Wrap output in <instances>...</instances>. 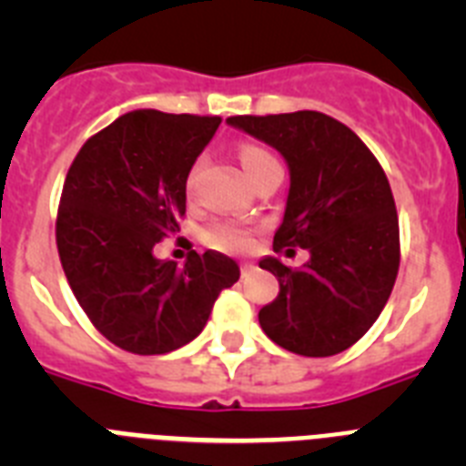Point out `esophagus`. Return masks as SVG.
<instances>
[{"instance_id": "esophagus-1", "label": "esophagus", "mask_w": 466, "mask_h": 466, "mask_svg": "<svg viewBox=\"0 0 466 466\" xmlns=\"http://www.w3.org/2000/svg\"><path fill=\"white\" fill-rule=\"evenodd\" d=\"M254 270V263H240V273H242V278H245V275H249Z\"/></svg>"}]
</instances>
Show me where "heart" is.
<instances>
[{
	"label": "heart",
	"mask_w": 466,
	"mask_h": 466,
	"mask_svg": "<svg viewBox=\"0 0 466 466\" xmlns=\"http://www.w3.org/2000/svg\"><path fill=\"white\" fill-rule=\"evenodd\" d=\"M238 156H240V163H242V167H245V172L249 179H254L258 172L278 163L270 151H266L263 147H257V144H245V147H240ZM196 175H198V167H193L187 177V191L188 193H193ZM205 240H208L212 247L228 249V252H245V249H249V247H252V236H249V230L240 228V226H236V224L209 226L208 233H205Z\"/></svg>",
	"instance_id": "heart-1"
}]
</instances>
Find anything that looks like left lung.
Returning a JSON list of instances; mask_svg holds the SVG:
<instances>
[{"label":"left lung","instance_id":"1","mask_svg":"<svg viewBox=\"0 0 466 466\" xmlns=\"http://www.w3.org/2000/svg\"><path fill=\"white\" fill-rule=\"evenodd\" d=\"M228 123L275 147L289 166L273 249L310 252L303 268L273 257L258 263L279 282L278 299L258 310L261 329L294 355H339L373 327L399 273V219L385 170L345 123L322 111Z\"/></svg>","mask_w":466,"mask_h":466}]
</instances>
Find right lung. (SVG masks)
<instances>
[{"mask_svg": "<svg viewBox=\"0 0 466 466\" xmlns=\"http://www.w3.org/2000/svg\"><path fill=\"white\" fill-rule=\"evenodd\" d=\"M219 116L127 111L86 139L57 205L60 263L93 327L133 355H166L208 324L240 268L191 249L182 268L154 247L187 214V177Z\"/></svg>", "mask_w": 466, "mask_h": 466, "instance_id": "add662e5", "label": "right lung"}]
</instances>
